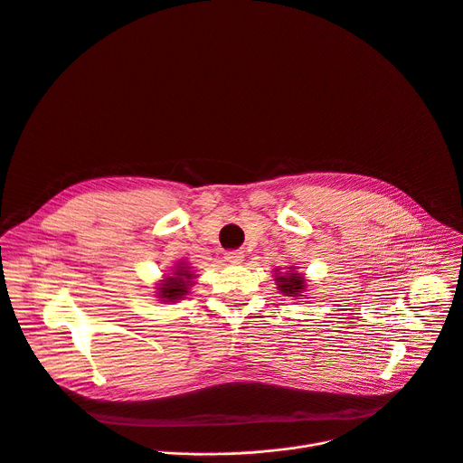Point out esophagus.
<instances>
[{
  "instance_id": "1",
  "label": "esophagus",
  "mask_w": 463,
  "mask_h": 463,
  "mask_svg": "<svg viewBox=\"0 0 463 463\" xmlns=\"http://www.w3.org/2000/svg\"><path fill=\"white\" fill-rule=\"evenodd\" d=\"M241 259H243V253H240V250H227L225 253V260L231 264H240Z\"/></svg>"
}]
</instances>
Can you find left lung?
I'll return each instance as SVG.
<instances>
[{"label":"left lung","instance_id":"obj_1","mask_svg":"<svg viewBox=\"0 0 463 463\" xmlns=\"http://www.w3.org/2000/svg\"><path fill=\"white\" fill-rule=\"evenodd\" d=\"M291 269V268H289ZM277 284L279 289L284 293V296H298L301 298V293L305 291V280L301 279L299 273H286V275H277Z\"/></svg>","mask_w":463,"mask_h":463}]
</instances>
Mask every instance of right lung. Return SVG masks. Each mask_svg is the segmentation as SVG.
<instances>
[{"instance_id":"1","label":"right lung","mask_w":463,"mask_h":463,"mask_svg":"<svg viewBox=\"0 0 463 463\" xmlns=\"http://www.w3.org/2000/svg\"><path fill=\"white\" fill-rule=\"evenodd\" d=\"M194 279V273H190V269L184 264H179V269L167 277L160 288V299L164 301H177L181 299L184 293H188V286Z\"/></svg>"}]
</instances>
